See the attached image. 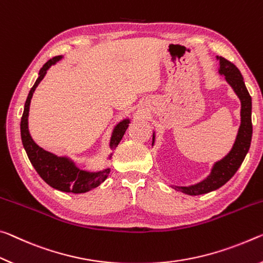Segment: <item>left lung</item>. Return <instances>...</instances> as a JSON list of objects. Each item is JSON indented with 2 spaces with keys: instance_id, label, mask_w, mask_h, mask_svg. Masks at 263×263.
Segmentation results:
<instances>
[{
  "instance_id": "obj_1",
  "label": "left lung",
  "mask_w": 263,
  "mask_h": 263,
  "mask_svg": "<svg viewBox=\"0 0 263 263\" xmlns=\"http://www.w3.org/2000/svg\"><path fill=\"white\" fill-rule=\"evenodd\" d=\"M219 60V73L221 76H225V79L230 86L233 88L234 93L238 96L241 102V123L236 135L235 142L232 147L231 152L226 155L225 157L221 158L220 161L216 162L211 169L210 175L201 182L189 185V186H177L172 185L175 190L180 191L183 193L190 196H198L209 193L211 191L217 190L221 187L223 184H226L229 180L233 177L234 174L242 164V162L246 157V155L251 147L252 134H253V126H252V98L245 85L242 76L233 63L229 60L218 57ZM155 143V133L153 134V145Z\"/></svg>"
}]
</instances>
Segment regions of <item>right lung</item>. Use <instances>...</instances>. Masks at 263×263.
Instances as JSON below:
<instances>
[{
    "mask_svg": "<svg viewBox=\"0 0 263 263\" xmlns=\"http://www.w3.org/2000/svg\"><path fill=\"white\" fill-rule=\"evenodd\" d=\"M62 58L63 55H57V57L50 59L40 70V73H38L40 77L37 78L36 83L33 84L32 88L30 89L27 101H25L24 105L23 115L22 119H21V137H22L23 147L25 152H27L30 162H31V164L38 172V175L41 176L45 183L55 189V190L63 192L85 193L93 190V189H96L101 183L105 182L110 172L109 167L96 172L81 170L76 165V163L71 158L65 156H57V155L46 152V150L41 148L32 140L29 133V109L34 89L37 88V86L40 85L43 78L45 77L47 70ZM129 123H130V120L124 119L114 127L109 142L110 149H115L118 147L120 141L122 140L124 133L127 130ZM111 155L113 154L109 155V158H111Z\"/></svg>",
    "mask_w": 263,
    "mask_h": 263,
    "instance_id": "add662e5",
    "label": "right lung"
}]
</instances>
